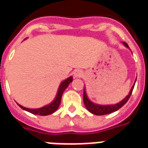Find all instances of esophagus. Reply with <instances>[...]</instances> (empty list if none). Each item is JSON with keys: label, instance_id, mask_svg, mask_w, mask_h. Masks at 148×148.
I'll use <instances>...</instances> for the list:
<instances>
[{"label": "esophagus", "instance_id": "esophagus-1", "mask_svg": "<svg viewBox=\"0 0 148 148\" xmlns=\"http://www.w3.org/2000/svg\"><path fill=\"white\" fill-rule=\"evenodd\" d=\"M83 75V73L81 70H76L74 71V77H81Z\"/></svg>", "mask_w": 148, "mask_h": 148}]
</instances>
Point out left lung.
Segmentation results:
<instances>
[{
  "label": "left lung",
  "mask_w": 148,
  "mask_h": 148,
  "mask_svg": "<svg viewBox=\"0 0 148 148\" xmlns=\"http://www.w3.org/2000/svg\"><path fill=\"white\" fill-rule=\"evenodd\" d=\"M124 46L127 47V48H129L128 45L126 42H123ZM137 80V79H136ZM134 85H135V83L133 85V87L130 89V93L128 94L126 98L124 99H123L120 102L117 103V104L115 105H108V106H101V105H98L95 104L92 101H91L89 100V99L88 98L86 95V92H85V89L84 90V95H83V100H84V104L85 106V107L87 108V109L90 112H92V114L97 115V116H102V115H106L109 114V113H112L113 112L117 111L118 109H119L122 106H123L124 105L127 103V101L129 100L130 97L131 95L132 92L134 90Z\"/></svg>",
  "instance_id": "obj_1"
}]
</instances>
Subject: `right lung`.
<instances>
[{"label": "right lung", "mask_w": 148, "mask_h": 148, "mask_svg": "<svg viewBox=\"0 0 148 148\" xmlns=\"http://www.w3.org/2000/svg\"><path fill=\"white\" fill-rule=\"evenodd\" d=\"M72 81H73V77L71 76L68 78H66V80H64L63 82H61V84H60L59 88H58V92H57L55 99L52 101L50 104L47 105L46 106L42 107V108H39V109H28V108L22 106L21 105H18L22 109H24L27 112H29L32 114L39 115V116H48V115L52 114V113H53L54 112H56V109L59 108L60 101H61L62 95L65 91V89L68 87L70 83L72 82Z\"/></svg>", "instance_id": "obj_1"}]
</instances>
